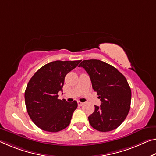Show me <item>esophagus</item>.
<instances>
[{
    "instance_id": "34e87169",
    "label": "esophagus",
    "mask_w": 156,
    "mask_h": 156,
    "mask_svg": "<svg viewBox=\"0 0 156 156\" xmlns=\"http://www.w3.org/2000/svg\"><path fill=\"white\" fill-rule=\"evenodd\" d=\"M78 106H83L84 103H83V102H80V101H78Z\"/></svg>"
}]
</instances>
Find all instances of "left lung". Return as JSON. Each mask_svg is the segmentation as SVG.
<instances>
[{
  "mask_svg": "<svg viewBox=\"0 0 156 156\" xmlns=\"http://www.w3.org/2000/svg\"><path fill=\"white\" fill-rule=\"evenodd\" d=\"M78 67L87 72L101 101L88 117L91 126L102 132L115 129L130 110L131 91L126 78L117 69L100 60H84Z\"/></svg>",
  "mask_w": 156,
  "mask_h": 156,
  "instance_id": "obj_1",
  "label": "left lung"
}]
</instances>
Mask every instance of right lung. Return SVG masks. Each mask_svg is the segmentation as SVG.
Returning <instances> with one entry per match:
<instances>
[{"label":"right lung","mask_w":156,"mask_h":156,"mask_svg":"<svg viewBox=\"0 0 156 156\" xmlns=\"http://www.w3.org/2000/svg\"><path fill=\"white\" fill-rule=\"evenodd\" d=\"M80 60H56L44 65L34 73L25 92V105L29 115L42 130L58 132L70 124L77 102L60 100L65 76L77 67Z\"/></svg>","instance_id":"right-lung-1"}]
</instances>
